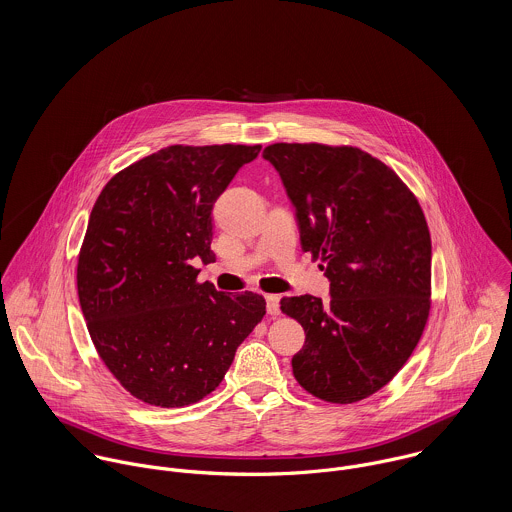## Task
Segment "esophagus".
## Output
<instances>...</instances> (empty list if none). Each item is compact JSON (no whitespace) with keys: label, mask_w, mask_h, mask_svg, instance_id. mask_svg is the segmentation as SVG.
<instances>
[{"label":"esophagus","mask_w":512,"mask_h":512,"mask_svg":"<svg viewBox=\"0 0 512 512\" xmlns=\"http://www.w3.org/2000/svg\"><path fill=\"white\" fill-rule=\"evenodd\" d=\"M266 309H268L270 315H278L280 313V295L268 293L266 295Z\"/></svg>","instance_id":"obj_1"}]
</instances>
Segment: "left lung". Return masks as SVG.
<instances>
[{
	"mask_svg": "<svg viewBox=\"0 0 512 512\" xmlns=\"http://www.w3.org/2000/svg\"><path fill=\"white\" fill-rule=\"evenodd\" d=\"M295 207L301 248L321 258L331 299L282 297L301 323L295 380L313 396L353 404L388 384L414 353L432 295V240L414 193L359 147L264 149Z\"/></svg>",
	"mask_w": 512,
	"mask_h": 512,
	"instance_id": "left-lung-1",
	"label": "left lung"
}]
</instances>
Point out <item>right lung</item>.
Masks as SVG:
<instances>
[{
	"label": "right lung",
	"instance_id": "1",
	"mask_svg": "<svg viewBox=\"0 0 512 512\" xmlns=\"http://www.w3.org/2000/svg\"><path fill=\"white\" fill-rule=\"evenodd\" d=\"M262 146H169L116 173L98 195L76 288L90 339L138 400L181 408L211 394L266 315L252 292L199 284L215 262L213 205Z\"/></svg>",
	"mask_w": 512,
	"mask_h": 512
}]
</instances>
